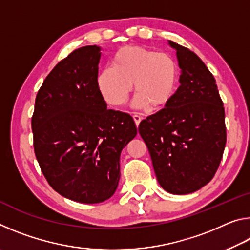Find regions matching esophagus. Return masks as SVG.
Here are the masks:
<instances>
[{
    "instance_id": "1",
    "label": "esophagus",
    "mask_w": 250,
    "mask_h": 250,
    "mask_svg": "<svg viewBox=\"0 0 250 250\" xmlns=\"http://www.w3.org/2000/svg\"><path fill=\"white\" fill-rule=\"evenodd\" d=\"M133 117V120H134V124H135V125H140V122H141V120H142V118L139 116V115H137V113H134V115L132 116Z\"/></svg>"
}]
</instances>
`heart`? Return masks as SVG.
<instances>
[{"label": "heart", "instance_id": "b5f03b06", "mask_svg": "<svg viewBox=\"0 0 250 250\" xmlns=\"http://www.w3.org/2000/svg\"><path fill=\"white\" fill-rule=\"evenodd\" d=\"M177 83L175 59L141 46L120 48L112 58V67L104 68L97 79L101 96L115 107L125 104L133 83L137 94L132 105L138 109L167 105L175 95Z\"/></svg>", "mask_w": 250, "mask_h": 250}]
</instances>
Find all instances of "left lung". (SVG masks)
<instances>
[{"instance_id": "left-lung-1", "label": "left lung", "mask_w": 250, "mask_h": 250, "mask_svg": "<svg viewBox=\"0 0 250 250\" xmlns=\"http://www.w3.org/2000/svg\"><path fill=\"white\" fill-rule=\"evenodd\" d=\"M180 87L162 110L139 125L156 179L171 194L184 195L213 179L226 145L225 110L214 76L202 59L174 42Z\"/></svg>"}]
</instances>
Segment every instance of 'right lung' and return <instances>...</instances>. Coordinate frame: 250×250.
<instances>
[{"label": "right lung", "mask_w": 250, "mask_h": 250, "mask_svg": "<svg viewBox=\"0 0 250 250\" xmlns=\"http://www.w3.org/2000/svg\"><path fill=\"white\" fill-rule=\"evenodd\" d=\"M101 48L83 46L42 84L32 118L34 150L49 185L71 201L96 204L115 194L120 154L137 135L132 117L108 110L97 79Z\"/></svg>", "instance_id": "add662e5"}]
</instances>
